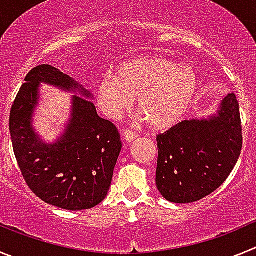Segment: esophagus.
<instances>
[{
    "label": "esophagus",
    "mask_w": 256,
    "mask_h": 256,
    "mask_svg": "<svg viewBox=\"0 0 256 256\" xmlns=\"http://www.w3.org/2000/svg\"><path fill=\"white\" fill-rule=\"evenodd\" d=\"M123 136H124V140H126V142H133L136 138H137V134H136L134 132H132V130H124Z\"/></svg>",
    "instance_id": "obj_1"
}]
</instances>
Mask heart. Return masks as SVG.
I'll return each instance as SVG.
<instances>
[{
	"label": "heart",
	"mask_w": 256,
	"mask_h": 256,
	"mask_svg": "<svg viewBox=\"0 0 256 256\" xmlns=\"http://www.w3.org/2000/svg\"><path fill=\"white\" fill-rule=\"evenodd\" d=\"M198 92V76L188 66L162 58L126 61L115 76H106L96 90L97 102L110 119H119L137 97V110L156 130L182 120Z\"/></svg>",
	"instance_id": "heart-1"
}]
</instances>
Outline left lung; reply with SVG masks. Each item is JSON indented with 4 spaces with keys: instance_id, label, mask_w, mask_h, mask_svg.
Returning a JSON list of instances; mask_svg holds the SVG:
<instances>
[{
    "instance_id": "left-lung-1",
    "label": "left lung",
    "mask_w": 256,
    "mask_h": 256,
    "mask_svg": "<svg viewBox=\"0 0 256 256\" xmlns=\"http://www.w3.org/2000/svg\"><path fill=\"white\" fill-rule=\"evenodd\" d=\"M156 187L170 202L190 204L223 184L242 148V126L234 94L208 119L183 120L156 137Z\"/></svg>"
}]
</instances>
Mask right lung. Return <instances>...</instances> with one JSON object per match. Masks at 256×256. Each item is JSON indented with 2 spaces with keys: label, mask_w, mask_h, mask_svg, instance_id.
<instances>
[{
  "label": "right lung",
  "mask_w": 256,
  "mask_h": 256,
  "mask_svg": "<svg viewBox=\"0 0 256 256\" xmlns=\"http://www.w3.org/2000/svg\"><path fill=\"white\" fill-rule=\"evenodd\" d=\"M40 82L78 92L72 98L67 128L54 144L42 142L31 124ZM91 98V92L73 78L44 64L26 74L11 108V141L22 177L40 200L61 209L74 212L100 204L122 150L116 126L97 115Z\"/></svg>",
  "instance_id": "add662e5"
}]
</instances>
